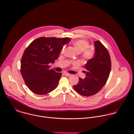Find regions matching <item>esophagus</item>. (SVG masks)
<instances>
[{"label":"esophagus","instance_id":"1","mask_svg":"<svg viewBox=\"0 0 134 134\" xmlns=\"http://www.w3.org/2000/svg\"><path fill=\"white\" fill-rule=\"evenodd\" d=\"M64 74L65 75V76H70V75H71V74H69V73H68V72H64Z\"/></svg>","mask_w":134,"mask_h":134}]
</instances>
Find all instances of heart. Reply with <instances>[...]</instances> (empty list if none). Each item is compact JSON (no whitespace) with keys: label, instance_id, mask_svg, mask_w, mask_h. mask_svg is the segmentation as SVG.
I'll return each instance as SVG.
<instances>
[{"label":"heart","instance_id":"obj_1","mask_svg":"<svg viewBox=\"0 0 134 134\" xmlns=\"http://www.w3.org/2000/svg\"><path fill=\"white\" fill-rule=\"evenodd\" d=\"M72 44L77 52L80 53L83 59L88 60L94 57V50L92 48H88L90 44L87 40L83 39L77 40L74 41Z\"/></svg>","mask_w":134,"mask_h":134}]
</instances>
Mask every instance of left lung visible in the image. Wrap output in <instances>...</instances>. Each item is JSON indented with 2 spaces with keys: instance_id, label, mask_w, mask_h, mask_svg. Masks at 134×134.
I'll return each mask as SVG.
<instances>
[{
  "instance_id": "left-lung-1",
  "label": "left lung",
  "mask_w": 134,
  "mask_h": 134,
  "mask_svg": "<svg viewBox=\"0 0 134 134\" xmlns=\"http://www.w3.org/2000/svg\"><path fill=\"white\" fill-rule=\"evenodd\" d=\"M94 56L85 66V78H79L78 83L73 86L79 94L86 97L97 94L104 87L111 68L110 56L106 47L98 40L94 41Z\"/></svg>"
}]
</instances>
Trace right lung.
I'll return each mask as SVG.
<instances>
[{
    "instance_id": "right-lung-1",
    "label": "right lung",
    "mask_w": 134,
    "mask_h": 134,
    "mask_svg": "<svg viewBox=\"0 0 134 134\" xmlns=\"http://www.w3.org/2000/svg\"><path fill=\"white\" fill-rule=\"evenodd\" d=\"M70 38L40 37L27 47L21 61V73L29 89L37 95H45L58 86L62 73L49 69Z\"/></svg>"
}]
</instances>
